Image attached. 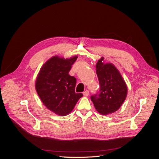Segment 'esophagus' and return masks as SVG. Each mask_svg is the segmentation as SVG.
I'll use <instances>...</instances> for the list:
<instances>
[{"label": "esophagus", "instance_id": "esophagus-1", "mask_svg": "<svg viewBox=\"0 0 159 159\" xmlns=\"http://www.w3.org/2000/svg\"><path fill=\"white\" fill-rule=\"evenodd\" d=\"M83 94H84V96H86V97H87V96H88L89 95V90H85L84 92L83 93Z\"/></svg>", "mask_w": 159, "mask_h": 159}]
</instances>
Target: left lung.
Listing matches in <instances>:
<instances>
[{
  "instance_id": "left-lung-1",
  "label": "left lung",
  "mask_w": 159,
  "mask_h": 159,
  "mask_svg": "<svg viewBox=\"0 0 159 159\" xmlns=\"http://www.w3.org/2000/svg\"><path fill=\"white\" fill-rule=\"evenodd\" d=\"M103 57L96 64V74L99 91L91 96L98 111L107 115L116 111L121 106L127 93V88L121 75L112 64H103Z\"/></svg>"
}]
</instances>
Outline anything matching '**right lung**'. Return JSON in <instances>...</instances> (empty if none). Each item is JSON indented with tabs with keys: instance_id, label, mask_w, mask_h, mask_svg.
I'll return each mask as SVG.
<instances>
[{
	"instance_id": "obj_1",
	"label": "right lung",
	"mask_w": 159,
	"mask_h": 159,
	"mask_svg": "<svg viewBox=\"0 0 159 159\" xmlns=\"http://www.w3.org/2000/svg\"><path fill=\"white\" fill-rule=\"evenodd\" d=\"M77 58L52 57L43 65L36 79V89L42 102L61 116L70 113L83 96L75 92L76 79L68 74Z\"/></svg>"
}]
</instances>
